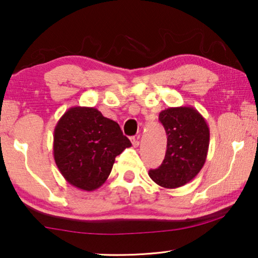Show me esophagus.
I'll use <instances>...</instances> for the list:
<instances>
[{"instance_id": "1", "label": "esophagus", "mask_w": 258, "mask_h": 258, "mask_svg": "<svg viewBox=\"0 0 258 258\" xmlns=\"http://www.w3.org/2000/svg\"><path fill=\"white\" fill-rule=\"evenodd\" d=\"M132 143H133V147L134 148H137L138 144H140V137H133L132 138Z\"/></svg>"}]
</instances>
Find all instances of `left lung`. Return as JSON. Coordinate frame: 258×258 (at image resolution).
I'll return each mask as SVG.
<instances>
[{"label": "left lung", "mask_w": 258, "mask_h": 258, "mask_svg": "<svg viewBox=\"0 0 258 258\" xmlns=\"http://www.w3.org/2000/svg\"><path fill=\"white\" fill-rule=\"evenodd\" d=\"M167 135L162 165L149 171L157 185L177 188L192 180L203 169L210 145V128L203 115L191 106L170 107L159 113Z\"/></svg>", "instance_id": "obj_1"}]
</instances>
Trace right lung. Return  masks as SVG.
I'll use <instances>...</instances> for the list:
<instances>
[{"label":"right lung","mask_w":258,"mask_h":258,"mask_svg":"<svg viewBox=\"0 0 258 258\" xmlns=\"http://www.w3.org/2000/svg\"><path fill=\"white\" fill-rule=\"evenodd\" d=\"M129 147L120 125L94 107L70 108L54 128V162L65 180L83 191L102 186L115 157Z\"/></svg>","instance_id":"1"}]
</instances>
